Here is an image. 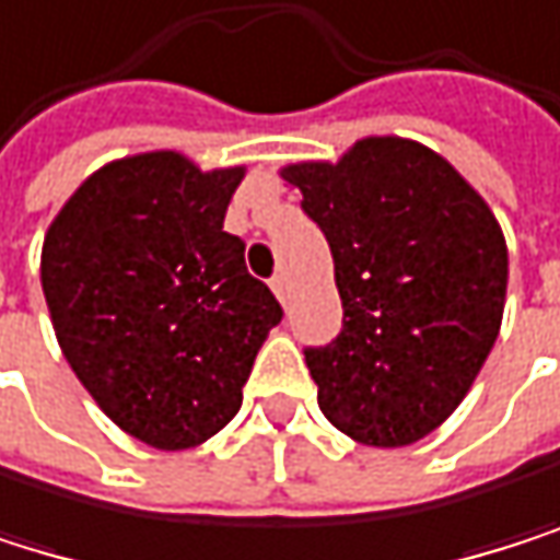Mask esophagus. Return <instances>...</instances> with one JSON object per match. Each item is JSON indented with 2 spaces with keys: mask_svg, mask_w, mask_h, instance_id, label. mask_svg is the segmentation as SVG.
<instances>
[{
  "mask_svg": "<svg viewBox=\"0 0 560 560\" xmlns=\"http://www.w3.org/2000/svg\"><path fill=\"white\" fill-rule=\"evenodd\" d=\"M270 290L277 293L280 303H287V300H290V280H287V273H277V277L270 280Z\"/></svg>",
  "mask_w": 560,
  "mask_h": 560,
  "instance_id": "esophagus-1",
  "label": "esophagus"
}]
</instances>
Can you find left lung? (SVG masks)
Listing matches in <instances>:
<instances>
[{
  "instance_id": "8db88e82",
  "label": "left lung",
  "mask_w": 560,
  "mask_h": 560,
  "mask_svg": "<svg viewBox=\"0 0 560 560\" xmlns=\"http://www.w3.org/2000/svg\"><path fill=\"white\" fill-rule=\"evenodd\" d=\"M334 254L343 327L306 347L327 421L368 447H407L457 410L498 340L508 243L444 156L368 136L337 163H290Z\"/></svg>"
}]
</instances>
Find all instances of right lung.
I'll use <instances>...</instances> for the list:
<instances>
[{
    "label": "right lung",
    "mask_w": 560,
    "mask_h": 560,
    "mask_svg": "<svg viewBox=\"0 0 560 560\" xmlns=\"http://www.w3.org/2000/svg\"><path fill=\"white\" fill-rule=\"evenodd\" d=\"M243 166L203 173L173 150L113 160L43 240L62 357L103 413L156 451L223 431L283 311L223 230Z\"/></svg>",
    "instance_id": "right-lung-1"
}]
</instances>
